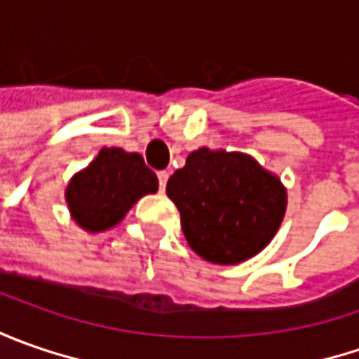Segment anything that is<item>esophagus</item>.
I'll return each mask as SVG.
<instances>
[{
	"mask_svg": "<svg viewBox=\"0 0 359 359\" xmlns=\"http://www.w3.org/2000/svg\"><path fill=\"white\" fill-rule=\"evenodd\" d=\"M158 180H159V189H165V184H168V180H170V172H158Z\"/></svg>",
	"mask_w": 359,
	"mask_h": 359,
	"instance_id": "1",
	"label": "esophagus"
}]
</instances>
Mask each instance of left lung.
I'll list each match as a JSON object with an SVG mask.
<instances>
[{"instance_id":"8db88e82","label":"left lung","mask_w":359,"mask_h":359,"mask_svg":"<svg viewBox=\"0 0 359 359\" xmlns=\"http://www.w3.org/2000/svg\"><path fill=\"white\" fill-rule=\"evenodd\" d=\"M189 248L214 264H240L262 252L282 224L285 189L245 154L200 147L168 180Z\"/></svg>"}]
</instances>
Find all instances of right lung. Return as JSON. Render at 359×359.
I'll list each match as a JSON object with an SVG mask.
<instances>
[{
	"label": "right lung",
	"instance_id": "obj_1",
	"mask_svg": "<svg viewBox=\"0 0 359 359\" xmlns=\"http://www.w3.org/2000/svg\"><path fill=\"white\" fill-rule=\"evenodd\" d=\"M158 175L140 154L104 147L88 170L67 186L65 200L77 224L88 231L114 228L145 194L158 191Z\"/></svg>",
	"mask_w": 359,
	"mask_h": 359
}]
</instances>
